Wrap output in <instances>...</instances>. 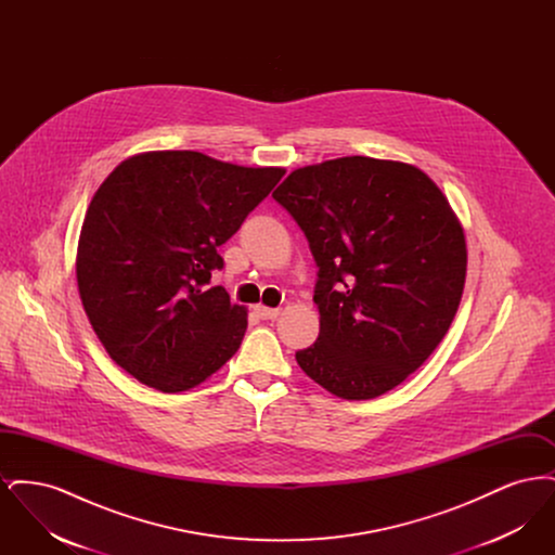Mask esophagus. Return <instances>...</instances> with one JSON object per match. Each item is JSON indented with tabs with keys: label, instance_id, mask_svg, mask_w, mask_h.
I'll return each instance as SVG.
<instances>
[{
	"label": "esophagus",
	"instance_id": "esophagus-1",
	"mask_svg": "<svg viewBox=\"0 0 555 555\" xmlns=\"http://www.w3.org/2000/svg\"><path fill=\"white\" fill-rule=\"evenodd\" d=\"M256 312L264 320H272V318L281 317V308H266V306H258Z\"/></svg>",
	"mask_w": 555,
	"mask_h": 555
}]
</instances>
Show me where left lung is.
<instances>
[{"instance_id": "obj_1", "label": "left lung", "mask_w": 555, "mask_h": 555, "mask_svg": "<svg viewBox=\"0 0 555 555\" xmlns=\"http://www.w3.org/2000/svg\"><path fill=\"white\" fill-rule=\"evenodd\" d=\"M318 266L317 344L295 353L322 389L374 399L441 344L466 283V237L421 168L369 156L293 170L272 193Z\"/></svg>"}]
</instances>
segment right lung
<instances>
[{
  "label": "right lung",
  "instance_id": "add662e5",
  "mask_svg": "<svg viewBox=\"0 0 555 555\" xmlns=\"http://www.w3.org/2000/svg\"><path fill=\"white\" fill-rule=\"evenodd\" d=\"M283 175L166 150L122 159L95 191L77 249L80 301L139 383L189 391L235 356L247 308L204 285L224 266L216 249Z\"/></svg>",
  "mask_w": 555,
  "mask_h": 555
}]
</instances>
